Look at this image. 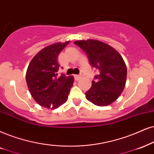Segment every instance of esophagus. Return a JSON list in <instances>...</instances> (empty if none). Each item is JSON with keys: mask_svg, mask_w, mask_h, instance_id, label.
<instances>
[{"mask_svg": "<svg viewBox=\"0 0 154 154\" xmlns=\"http://www.w3.org/2000/svg\"><path fill=\"white\" fill-rule=\"evenodd\" d=\"M74 77H75V79L76 81H78L81 79L82 77L80 75H75V76H74Z\"/></svg>", "mask_w": 154, "mask_h": 154, "instance_id": "1", "label": "esophagus"}]
</instances>
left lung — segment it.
<instances>
[{
  "mask_svg": "<svg viewBox=\"0 0 154 154\" xmlns=\"http://www.w3.org/2000/svg\"><path fill=\"white\" fill-rule=\"evenodd\" d=\"M87 54L89 65L98 69L86 99L97 106H107L117 100L125 87L126 64L115 49L104 42L89 39L75 42Z\"/></svg>",
  "mask_w": 154,
  "mask_h": 154,
  "instance_id": "8db88e82",
  "label": "left lung"
}]
</instances>
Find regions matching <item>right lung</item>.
<instances>
[{
  "mask_svg": "<svg viewBox=\"0 0 154 154\" xmlns=\"http://www.w3.org/2000/svg\"><path fill=\"white\" fill-rule=\"evenodd\" d=\"M69 41L57 42L40 50L31 60L26 72L29 91L35 101L48 109H55L67 102L74 77L61 74L57 56Z\"/></svg>",
  "mask_w": 154,
  "mask_h": 154,
  "instance_id": "1",
  "label": "right lung"
}]
</instances>
